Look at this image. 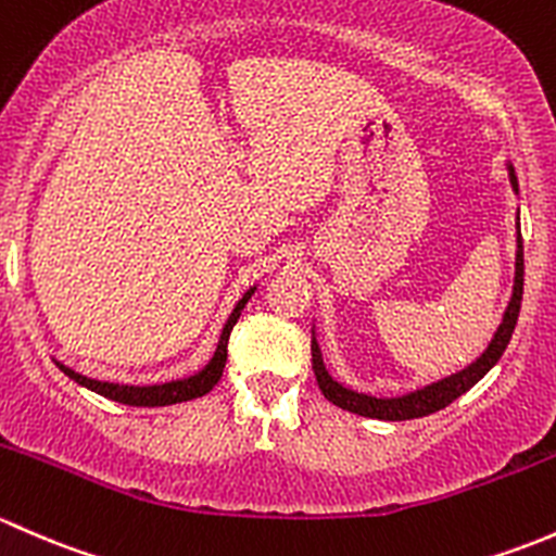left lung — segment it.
<instances>
[{
    "instance_id": "left-lung-1",
    "label": "left lung",
    "mask_w": 556,
    "mask_h": 556,
    "mask_svg": "<svg viewBox=\"0 0 556 556\" xmlns=\"http://www.w3.org/2000/svg\"><path fill=\"white\" fill-rule=\"evenodd\" d=\"M508 174H511V185L514 190H517V176H514L511 165H508ZM522 286H525V254H522V236H517V273H514V294H511V302H508L506 313H503V324L497 326L488 351H484L471 366L457 371V375L444 377V380L433 382V386H426L420 388V391L406 393V396H399V399H375L340 386V382L326 371L318 342L313 340L311 345L313 371H316L320 393H324L331 404L340 406V409L356 412V415H364V417H375V420H415V417H426L431 415V412L444 409V406H450L457 396H463L468 388L477 386L492 366L497 364V358L503 356V351H506L508 340H511L514 334V326H517L519 307H522Z\"/></svg>"
}]
</instances>
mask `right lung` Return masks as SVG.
I'll return each mask as SVG.
<instances>
[{
  "label": "right lung",
  "mask_w": 556,
  "mask_h": 556,
  "mask_svg": "<svg viewBox=\"0 0 556 556\" xmlns=\"http://www.w3.org/2000/svg\"><path fill=\"white\" fill-rule=\"evenodd\" d=\"M254 289H249L243 296H240L236 311H232L230 318H227L225 329H222V337H219V345H216L214 358L205 364V369H200L198 375H192V377H185V380H170V382H163V386H119V382L90 380V377L79 375V371L68 369V366H64V364H59V369L64 371V375L72 377L74 382H79L83 388H88V391L99 393V396H104V399H112V402L128 404V406H165V404H179V402H190V399L205 396V393H208L211 388L219 382L222 371H225L227 340H230L232 326L238 324L240 311H243L245 302L251 300Z\"/></svg>",
  "instance_id": "right-lung-1"
}]
</instances>
